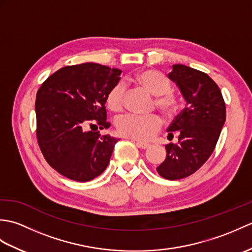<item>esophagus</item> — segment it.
<instances>
[{
  "label": "esophagus",
  "instance_id": "obj_1",
  "mask_svg": "<svg viewBox=\"0 0 252 252\" xmlns=\"http://www.w3.org/2000/svg\"><path fill=\"white\" fill-rule=\"evenodd\" d=\"M136 146H137L138 148H141V149H146V148H148V147H149L148 144L141 143V142H136Z\"/></svg>",
  "mask_w": 252,
  "mask_h": 252
}]
</instances>
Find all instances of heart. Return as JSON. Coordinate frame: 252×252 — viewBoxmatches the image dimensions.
<instances>
[{"instance_id":"b5f03b06","label":"heart","mask_w":252,"mask_h":252,"mask_svg":"<svg viewBox=\"0 0 252 252\" xmlns=\"http://www.w3.org/2000/svg\"><path fill=\"white\" fill-rule=\"evenodd\" d=\"M133 81L149 93L157 96L156 106L164 115L172 116L178 110L179 100L171 92L170 80L156 69H145L133 76ZM126 89L122 83H117L106 95V105L111 111H120L125 105ZM116 130L120 135L132 140L145 142L156 134L161 127V120L158 116L123 115L117 118Z\"/></svg>"}]
</instances>
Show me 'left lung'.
<instances>
[{"instance_id": "8db88e82", "label": "left lung", "mask_w": 252, "mask_h": 252, "mask_svg": "<svg viewBox=\"0 0 252 252\" xmlns=\"http://www.w3.org/2000/svg\"><path fill=\"white\" fill-rule=\"evenodd\" d=\"M168 78L180 90L186 105L168 127V138L179 135L178 144L165 145L167 157L157 172L167 180L192 174L215 151L226 110L217 83L207 73L184 65H173Z\"/></svg>"}]
</instances>
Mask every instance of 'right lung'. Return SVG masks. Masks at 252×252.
I'll return each mask as SVG.
<instances>
[{"label":"right lung","instance_id":"add662e5","mask_svg":"<svg viewBox=\"0 0 252 252\" xmlns=\"http://www.w3.org/2000/svg\"><path fill=\"white\" fill-rule=\"evenodd\" d=\"M120 69L95 63L61 68L36 93V137L46 161L66 178L88 182L109 163L119 138L100 135L108 129L106 95L119 82ZM90 126L92 131L87 130Z\"/></svg>","mask_w":252,"mask_h":252}]
</instances>
